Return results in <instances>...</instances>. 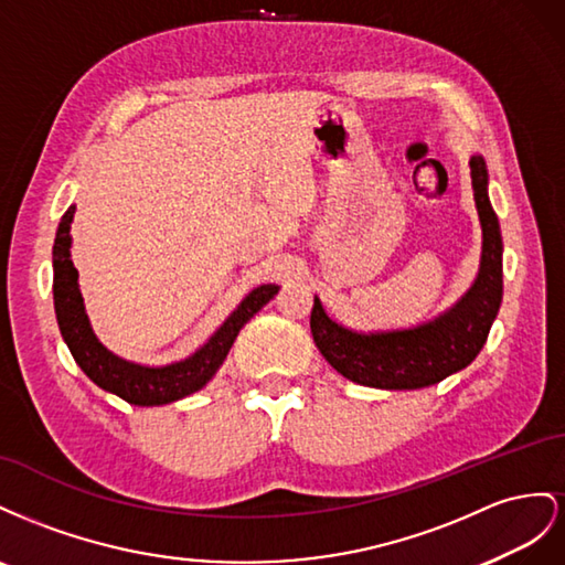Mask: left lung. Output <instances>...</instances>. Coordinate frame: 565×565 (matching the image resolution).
<instances>
[{"label": "left lung", "instance_id": "left-lung-1", "mask_svg": "<svg viewBox=\"0 0 565 565\" xmlns=\"http://www.w3.org/2000/svg\"><path fill=\"white\" fill-rule=\"evenodd\" d=\"M473 199L482 227L480 269L452 308L426 324L399 331L358 333L324 312L315 298L310 329L324 360L352 383L383 391H416L469 366L488 341L502 305V232L488 196V166L471 158Z\"/></svg>", "mask_w": 565, "mask_h": 565}]
</instances>
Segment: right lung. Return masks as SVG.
<instances>
[{
  "instance_id": "add662e5",
  "label": "right lung",
  "mask_w": 565,
  "mask_h": 565,
  "mask_svg": "<svg viewBox=\"0 0 565 565\" xmlns=\"http://www.w3.org/2000/svg\"><path fill=\"white\" fill-rule=\"evenodd\" d=\"M73 213L75 205H71L68 211L63 213L52 250L54 310L58 329L77 366L83 369L99 388L122 397L125 402H130V405H168V402L182 399L191 393L201 391L203 385L215 376L246 321L255 312H260L265 305L279 294V286L274 284L253 288V291L241 300L238 308L227 317V321L207 338V343L182 362H172L166 366H141L135 362H127L99 343V338L94 335L89 319L85 315V302L77 288V269L71 260Z\"/></svg>"
}]
</instances>
